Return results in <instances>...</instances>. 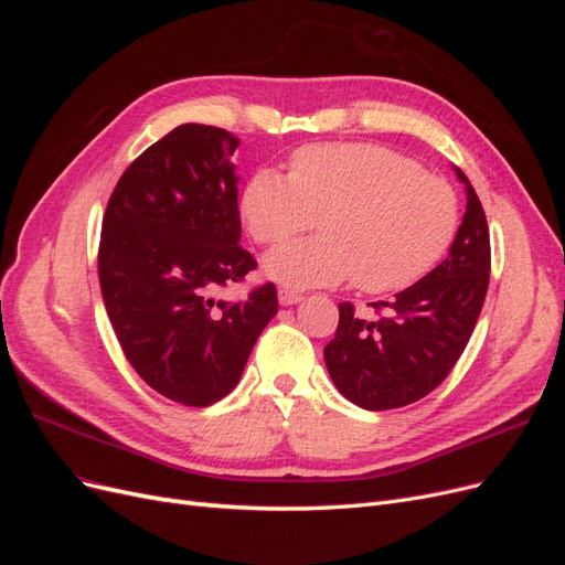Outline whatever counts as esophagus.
Here are the masks:
<instances>
[{
  "instance_id": "1",
  "label": "esophagus",
  "mask_w": 565,
  "mask_h": 565,
  "mask_svg": "<svg viewBox=\"0 0 565 565\" xmlns=\"http://www.w3.org/2000/svg\"><path fill=\"white\" fill-rule=\"evenodd\" d=\"M278 299H280L282 306H295V303H299L303 297H301L299 292H295V289L280 287V289H278Z\"/></svg>"
}]
</instances>
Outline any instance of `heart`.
I'll use <instances>...</instances> for the list:
<instances>
[{"label": "heart", "instance_id": "b5f03b06", "mask_svg": "<svg viewBox=\"0 0 565 565\" xmlns=\"http://www.w3.org/2000/svg\"><path fill=\"white\" fill-rule=\"evenodd\" d=\"M256 243L278 245L264 273L285 287L339 285L353 276L363 292H396L424 278L448 252L459 224L455 188L401 152L372 143H318L289 160V179L262 169L243 193Z\"/></svg>", "mask_w": 565, "mask_h": 565}]
</instances>
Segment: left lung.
I'll return each mask as SVG.
<instances>
[{"instance_id": "8db88e82", "label": "left lung", "mask_w": 565, "mask_h": 565, "mask_svg": "<svg viewBox=\"0 0 565 565\" xmlns=\"http://www.w3.org/2000/svg\"><path fill=\"white\" fill-rule=\"evenodd\" d=\"M467 212L443 259L391 301L372 303L386 316L365 320L339 303L334 339L324 365L339 393L363 409H393L431 393L459 361L481 316L490 280L486 212L461 169Z\"/></svg>"}]
</instances>
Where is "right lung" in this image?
<instances>
[{
  "mask_svg": "<svg viewBox=\"0 0 565 565\" xmlns=\"http://www.w3.org/2000/svg\"><path fill=\"white\" fill-rule=\"evenodd\" d=\"M237 143L218 127L172 129L127 167L100 228V295L119 347L150 388L191 407L228 396L278 313L273 282L218 297L256 266L241 247Z\"/></svg>",
  "mask_w": 565,
  "mask_h": 565,
  "instance_id": "obj_1",
  "label": "right lung"
}]
</instances>
